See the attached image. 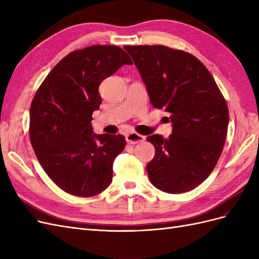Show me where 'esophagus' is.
<instances>
[{"instance_id":"obj_1","label":"esophagus","mask_w":259,"mask_h":259,"mask_svg":"<svg viewBox=\"0 0 259 259\" xmlns=\"http://www.w3.org/2000/svg\"><path fill=\"white\" fill-rule=\"evenodd\" d=\"M145 140H146L145 136L139 135L138 133H135V132H132L126 135V142L130 145H136V144L145 142Z\"/></svg>"}]
</instances>
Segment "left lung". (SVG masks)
<instances>
[{"mask_svg":"<svg viewBox=\"0 0 259 259\" xmlns=\"http://www.w3.org/2000/svg\"><path fill=\"white\" fill-rule=\"evenodd\" d=\"M143 77L154 108L168 112V139L154 134L147 171L151 184L167 193L194 189L209 176L227 137L229 111L214 77L190 53L164 45L124 46Z\"/></svg>","mask_w":259,"mask_h":259,"instance_id":"1","label":"left lung"}]
</instances>
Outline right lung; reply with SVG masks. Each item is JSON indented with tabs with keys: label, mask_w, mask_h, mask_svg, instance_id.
Returning a JSON list of instances; mask_svg holds the SVG:
<instances>
[{
	"label": "right lung",
	"mask_w": 259,
	"mask_h": 259,
	"mask_svg": "<svg viewBox=\"0 0 259 259\" xmlns=\"http://www.w3.org/2000/svg\"><path fill=\"white\" fill-rule=\"evenodd\" d=\"M132 64L119 46H89L62 58L37 89L30 107V142L45 173L64 191L90 198L111 184L113 162L126 140L121 134H94L92 114L101 104L100 83Z\"/></svg>",
	"instance_id": "right-lung-1"
}]
</instances>
